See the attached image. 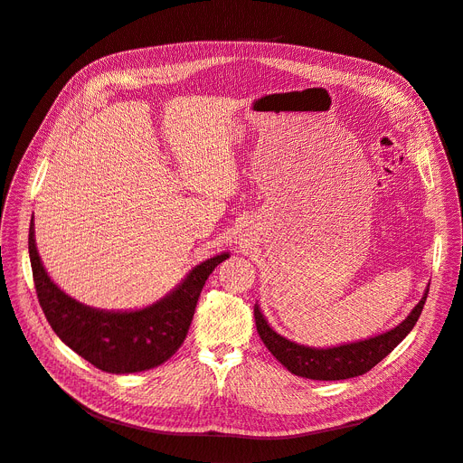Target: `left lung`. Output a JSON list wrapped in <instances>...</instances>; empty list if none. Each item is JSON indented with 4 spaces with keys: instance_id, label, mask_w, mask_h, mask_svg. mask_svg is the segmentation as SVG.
Returning <instances> with one entry per match:
<instances>
[{
    "instance_id": "1",
    "label": "left lung",
    "mask_w": 463,
    "mask_h": 463,
    "mask_svg": "<svg viewBox=\"0 0 463 463\" xmlns=\"http://www.w3.org/2000/svg\"><path fill=\"white\" fill-rule=\"evenodd\" d=\"M428 290L430 285L426 287L419 304L394 328L368 339H360V342L334 347H307L290 342V339L278 334L269 325L259 304H255L253 315L262 344L290 373L313 381H342L370 372L375 364H379L388 353H392L394 347L403 342V337L412 330L420 317L424 302L428 298Z\"/></svg>"
}]
</instances>
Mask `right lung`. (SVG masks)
I'll list each match as a JSON object with an SVG mask.
<instances>
[{
	"label": "right lung",
	"instance_id": "right-lung-1",
	"mask_svg": "<svg viewBox=\"0 0 463 463\" xmlns=\"http://www.w3.org/2000/svg\"><path fill=\"white\" fill-rule=\"evenodd\" d=\"M28 248L37 298L48 325L69 349L116 375L157 368L180 349L208 276L231 257L223 251L193 266L170 293L150 306L109 311L71 298L51 279L37 251L33 217Z\"/></svg>",
	"mask_w": 463,
	"mask_h": 463
}]
</instances>
